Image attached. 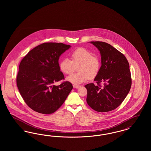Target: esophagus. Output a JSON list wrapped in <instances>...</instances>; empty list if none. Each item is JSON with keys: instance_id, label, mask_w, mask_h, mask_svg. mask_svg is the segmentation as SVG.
<instances>
[{"instance_id": "1", "label": "esophagus", "mask_w": 151, "mask_h": 151, "mask_svg": "<svg viewBox=\"0 0 151 151\" xmlns=\"http://www.w3.org/2000/svg\"><path fill=\"white\" fill-rule=\"evenodd\" d=\"M73 88H79V87H80V86H78V85H73Z\"/></svg>"}]
</instances>
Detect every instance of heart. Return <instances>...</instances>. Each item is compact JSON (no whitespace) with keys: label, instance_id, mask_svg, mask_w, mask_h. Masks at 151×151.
Listing matches in <instances>:
<instances>
[{"label":"heart","instance_id":"b5f03b06","mask_svg":"<svg viewBox=\"0 0 151 151\" xmlns=\"http://www.w3.org/2000/svg\"><path fill=\"white\" fill-rule=\"evenodd\" d=\"M71 60L63 59L59 63L61 71L70 75L78 67L79 72L68 76L67 80L74 84H80L88 79L94 78L100 72L101 62L99 58L85 48L80 47L73 51L71 54Z\"/></svg>","mask_w":151,"mask_h":151}]
</instances>
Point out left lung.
Segmentation results:
<instances>
[{
	"label": "left lung",
	"mask_w": 151,
	"mask_h": 151,
	"mask_svg": "<svg viewBox=\"0 0 151 151\" xmlns=\"http://www.w3.org/2000/svg\"><path fill=\"white\" fill-rule=\"evenodd\" d=\"M91 43L100 51L101 66L94 80L97 85L85 86L86 102L96 111H111L122 104L129 92L132 81L129 63L125 56L111 45L100 41Z\"/></svg>",
	"instance_id": "obj_1"
}]
</instances>
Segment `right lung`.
<instances>
[{"label":"right lung","mask_w":151,"mask_h":151,"mask_svg":"<svg viewBox=\"0 0 151 151\" xmlns=\"http://www.w3.org/2000/svg\"><path fill=\"white\" fill-rule=\"evenodd\" d=\"M70 47L62 43H42L22 59L16 78L17 86L25 102L34 111L44 114L54 113L71 91L73 86L69 81L54 85L65 79L58 60Z\"/></svg>","instance_id":"add662e5"}]
</instances>
